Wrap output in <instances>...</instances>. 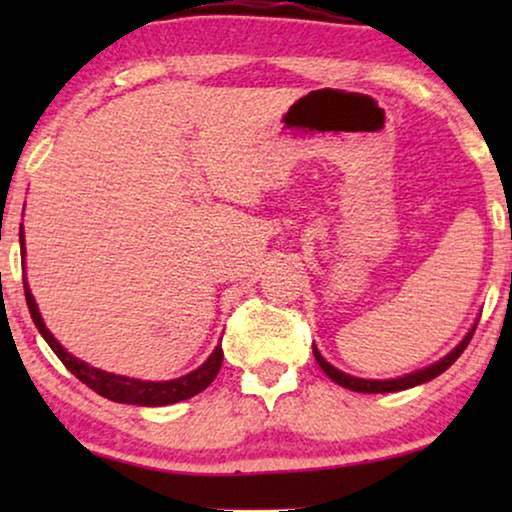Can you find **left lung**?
Wrapping results in <instances>:
<instances>
[{"label": "left lung", "mask_w": 512, "mask_h": 512, "mask_svg": "<svg viewBox=\"0 0 512 512\" xmlns=\"http://www.w3.org/2000/svg\"><path fill=\"white\" fill-rule=\"evenodd\" d=\"M473 333H475V328H471V333H468L466 338L461 340L459 345L445 356V359H440L438 363H433V366L424 368V370H417V373H412V375L398 377V380H359V377L345 375V373H340L338 368H333L331 363H328L324 356L319 354L317 347H312V352H314V359H317L321 370H324V373L331 377L335 384H340V387H345L349 391H361V394H387V391H401V389L417 387V384L429 382V380H433V377H438L440 373H445V370L450 368L452 363L459 359L461 352H464V349L468 347V342H471Z\"/></svg>", "instance_id": "1"}]
</instances>
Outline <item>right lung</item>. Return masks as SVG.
I'll return each instance as SVG.
<instances>
[{"instance_id":"right-lung-1","label":"right lung","mask_w":512,"mask_h":512,"mask_svg":"<svg viewBox=\"0 0 512 512\" xmlns=\"http://www.w3.org/2000/svg\"><path fill=\"white\" fill-rule=\"evenodd\" d=\"M20 228H23V226H20ZM20 247H23V230H20ZM23 254H25V247H23ZM23 286H25V300H27V307H30L34 326H37L39 333L44 335V340L48 342V345H51L55 356H58V359L65 363V368L69 370V373H72L74 377H79V380L86 384V387L93 389L95 394L109 398V401L132 403V405L179 403V401H186V398H191L195 394H200V391H205L209 384L214 382V377L219 375L221 363H223L221 345L214 349V354L209 356V359L202 363L198 370H193V373L179 377V380H170V382L132 380V377L111 375V373H104V370L90 368L88 363L74 359L72 354H67L65 349L58 345V340L53 338L51 331H48L46 324H44V319H41V314L37 310V303H34L30 289H27L25 277H23Z\"/></svg>"}]
</instances>
